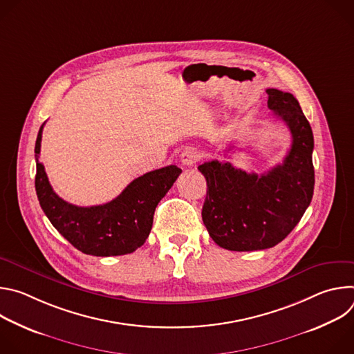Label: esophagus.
<instances>
[{"label":"esophagus","instance_id":"esophagus-1","mask_svg":"<svg viewBox=\"0 0 354 354\" xmlns=\"http://www.w3.org/2000/svg\"><path fill=\"white\" fill-rule=\"evenodd\" d=\"M200 158H201L200 151L196 149V148H192V147L186 148V149L183 151V153L180 154V161H182V164L186 165V167L194 165Z\"/></svg>","mask_w":354,"mask_h":354}]
</instances>
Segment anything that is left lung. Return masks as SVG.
Returning <instances> with one entry per match:
<instances>
[{"instance_id":"1","label":"left lung","mask_w":354,"mask_h":354,"mask_svg":"<svg viewBox=\"0 0 354 354\" xmlns=\"http://www.w3.org/2000/svg\"><path fill=\"white\" fill-rule=\"evenodd\" d=\"M268 106L290 129L283 164L248 174L217 160L201 164L207 180L201 217L213 241L228 250H259L281 242L299 223L314 194L311 126L290 92L266 89Z\"/></svg>"}]
</instances>
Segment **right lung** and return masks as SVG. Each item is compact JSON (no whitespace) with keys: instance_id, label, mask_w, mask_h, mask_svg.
Segmentation results:
<instances>
[{"instance_id":"add662e5","label":"right lung","mask_w":354,"mask_h":354,"mask_svg":"<svg viewBox=\"0 0 354 354\" xmlns=\"http://www.w3.org/2000/svg\"><path fill=\"white\" fill-rule=\"evenodd\" d=\"M43 126L35 144V187L39 203L53 227L82 254L127 255L140 248L153 227L154 212L182 169L169 165L134 179L109 203L80 207L59 197L39 161Z\"/></svg>"}]
</instances>
